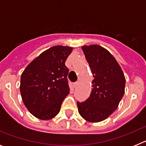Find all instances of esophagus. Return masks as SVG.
<instances>
[{
	"label": "esophagus",
	"mask_w": 146,
	"mask_h": 146,
	"mask_svg": "<svg viewBox=\"0 0 146 146\" xmlns=\"http://www.w3.org/2000/svg\"><path fill=\"white\" fill-rule=\"evenodd\" d=\"M77 85H78V82H74V87L75 88L76 86H77Z\"/></svg>",
	"instance_id": "obj_1"
}]
</instances>
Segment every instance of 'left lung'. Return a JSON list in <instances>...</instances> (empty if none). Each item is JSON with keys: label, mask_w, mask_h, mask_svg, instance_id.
Returning a JSON list of instances; mask_svg holds the SVG:
<instances>
[{"label": "left lung", "mask_w": 146, "mask_h": 146, "mask_svg": "<svg viewBox=\"0 0 146 146\" xmlns=\"http://www.w3.org/2000/svg\"><path fill=\"white\" fill-rule=\"evenodd\" d=\"M86 55L94 79L90 97L84 102H77L80 115L91 123L100 122L118 108L125 91L123 72L113 55L97 44L85 45Z\"/></svg>", "instance_id": "8db88e82"}]
</instances>
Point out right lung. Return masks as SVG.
<instances>
[{
    "label": "right lung",
    "mask_w": 146,
    "mask_h": 146,
    "mask_svg": "<svg viewBox=\"0 0 146 146\" xmlns=\"http://www.w3.org/2000/svg\"><path fill=\"white\" fill-rule=\"evenodd\" d=\"M72 50L61 45L50 47L32 60L22 73V99L36 118L50 120L60 112L62 102L69 94V69L65 62Z\"/></svg>",
    "instance_id": "1"
}]
</instances>
